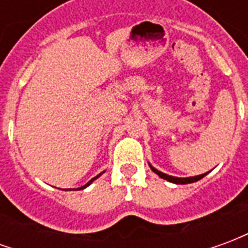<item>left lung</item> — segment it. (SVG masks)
Listing matches in <instances>:
<instances>
[{
	"mask_svg": "<svg viewBox=\"0 0 248 248\" xmlns=\"http://www.w3.org/2000/svg\"><path fill=\"white\" fill-rule=\"evenodd\" d=\"M150 167H151V170L155 172V174H158L161 178L166 179V181H169V182L177 183V185H186V183L197 182V181L202 179V178L207 174V172H206V174H202V175H197V177H190V178H175V177H171V175H167V174H163V172H161L159 170H156V169H154L153 166Z\"/></svg>",
	"mask_w": 248,
	"mask_h": 248,
	"instance_id": "8db88e82",
	"label": "left lung"
}]
</instances>
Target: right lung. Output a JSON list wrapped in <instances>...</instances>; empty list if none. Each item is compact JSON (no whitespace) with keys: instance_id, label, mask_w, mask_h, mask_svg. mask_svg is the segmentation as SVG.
<instances>
[{"instance_id":"obj_1","label":"right lung","mask_w":248,"mask_h":248,"mask_svg":"<svg viewBox=\"0 0 248 248\" xmlns=\"http://www.w3.org/2000/svg\"><path fill=\"white\" fill-rule=\"evenodd\" d=\"M98 177H99V175H98ZM98 177H95V178H93V179H92V181H90V182H87L86 183V185H85V186H82V187H79V188H77V190H82V188H85V187H87V186H89V185H90V183H92L93 182V181H95V179H97V178Z\"/></svg>"}]
</instances>
